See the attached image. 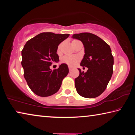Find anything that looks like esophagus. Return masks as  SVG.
<instances>
[{"mask_svg":"<svg viewBox=\"0 0 135 135\" xmlns=\"http://www.w3.org/2000/svg\"><path fill=\"white\" fill-rule=\"evenodd\" d=\"M68 68H69V70L71 71L72 69H73V67H71V66H68Z\"/></svg>","mask_w":135,"mask_h":135,"instance_id":"obj_1","label":"esophagus"}]
</instances>
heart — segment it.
Returning a JSON list of instances; mask_svg holds the SVG:
<instances>
[{"label": "heart", "mask_w": 135, "mask_h": 135, "mask_svg": "<svg viewBox=\"0 0 135 135\" xmlns=\"http://www.w3.org/2000/svg\"><path fill=\"white\" fill-rule=\"evenodd\" d=\"M61 51V45H59L58 48H57V53H59ZM79 58L77 56H72V55H65L62 58V62L67 64L69 65H74L77 62L79 61Z\"/></svg>", "instance_id": "b5f03b06"}]
</instances>
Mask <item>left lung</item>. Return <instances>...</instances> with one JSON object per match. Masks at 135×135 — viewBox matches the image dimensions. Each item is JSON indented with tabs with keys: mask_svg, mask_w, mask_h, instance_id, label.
Returning <instances> with one entry per match:
<instances>
[{
	"mask_svg": "<svg viewBox=\"0 0 135 135\" xmlns=\"http://www.w3.org/2000/svg\"><path fill=\"white\" fill-rule=\"evenodd\" d=\"M73 38L81 41L85 54L80 65L88 68L75 79V87L84 98H94L106 89L113 73L114 58L109 46L102 38L90 33L74 34Z\"/></svg>",
	"mask_w": 135,
	"mask_h": 135,
	"instance_id": "8db88e82",
	"label": "left lung"
}]
</instances>
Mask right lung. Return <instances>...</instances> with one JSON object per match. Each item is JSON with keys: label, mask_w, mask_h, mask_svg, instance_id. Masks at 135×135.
<instances>
[{"label": "right lung", "mask_w": 135, "mask_h": 135, "mask_svg": "<svg viewBox=\"0 0 135 135\" xmlns=\"http://www.w3.org/2000/svg\"><path fill=\"white\" fill-rule=\"evenodd\" d=\"M69 36V34L44 32L27 41L24 45L21 51L24 77L36 95L42 97L54 95L67 76L69 70L65 64L53 70L49 67L59 61L56 54L58 46Z\"/></svg>", "instance_id": "obj_1"}]
</instances>
